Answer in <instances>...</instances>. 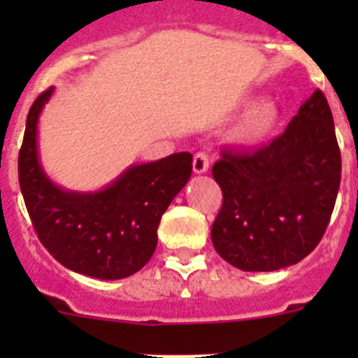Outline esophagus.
Listing matches in <instances>:
<instances>
[{"label": "esophagus", "instance_id": "obj_1", "mask_svg": "<svg viewBox=\"0 0 358 358\" xmlns=\"http://www.w3.org/2000/svg\"><path fill=\"white\" fill-rule=\"evenodd\" d=\"M210 170V156L206 152H197L194 156V172L206 173Z\"/></svg>", "mask_w": 358, "mask_h": 358}]
</instances>
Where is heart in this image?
Returning <instances> with one entry per match:
<instances>
[{
  "label": "heart",
  "instance_id": "heart-1",
  "mask_svg": "<svg viewBox=\"0 0 358 358\" xmlns=\"http://www.w3.org/2000/svg\"><path fill=\"white\" fill-rule=\"evenodd\" d=\"M278 115H280V110L273 100L265 98V100L256 102L240 120V123L233 131V138L240 145H248V147L258 145L271 134L278 122Z\"/></svg>",
  "mask_w": 358,
  "mask_h": 358
}]
</instances>
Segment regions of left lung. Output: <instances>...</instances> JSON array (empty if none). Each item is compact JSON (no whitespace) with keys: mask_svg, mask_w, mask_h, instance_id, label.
<instances>
[{"mask_svg":"<svg viewBox=\"0 0 358 358\" xmlns=\"http://www.w3.org/2000/svg\"><path fill=\"white\" fill-rule=\"evenodd\" d=\"M222 208L211 242L227 264L271 273L301 262L321 242L341 185V150L322 91L285 132L252 152L222 150L213 164Z\"/></svg>","mask_w":358,"mask_h":358,"instance_id":"1","label":"left lung"}]
</instances>
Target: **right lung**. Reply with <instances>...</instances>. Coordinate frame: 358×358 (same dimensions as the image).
<instances>
[{"mask_svg":"<svg viewBox=\"0 0 358 358\" xmlns=\"http://www.w3.org/2000/svg\"><path fill=\"white\" fill-rule=\"evenodd\" d=\"M53 87L31 103L19 150V186L41 243L73 273L122 280L147 265L157 245L161 217L192 176V154L177 152L134 164L94 194L59 188L37 154V122Z\"/></svg>","mask_w":358,"mask_h":358,"instance_id":"add662e5","label":"right lung"}]
</instances>
